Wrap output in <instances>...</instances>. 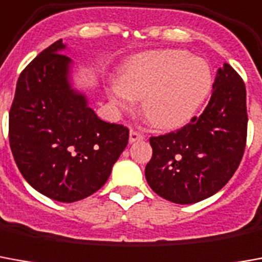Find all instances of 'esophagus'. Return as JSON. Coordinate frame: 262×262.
Listing matches in <instances>:
<instances>
[{"label": "esophagus", "mask_w": 262, "mask_h": 262, "mask_svg": "<svg viewBox=\"0 0 262 262\" xmlns=\"http://www.w3.org/2000/svg\"><path fill=\"white\" fill-rule=\"evenodd\" d=\"M144 135L143 133H140L139 130H135V129H132L130 133H129V142L130 143H135V142H140V140H143Z\"/></svg>", "instance_id": "1"}]
</instances>
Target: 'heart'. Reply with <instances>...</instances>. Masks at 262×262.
<instances>
[{"label": "heart", "instance_id": "heart-1", "mask_svg": "<svg viewBox=\"0 0 262 262\" xmlns=\"http://www.w3.org/2000/svg\"><path fill=\"white\" fill-rule=\"evenodd\" d=\"M213 72L207 62L180 49L155 51L135 56L109 96L115 106L130 111L142 99L144 118L159 129L187 123L207 99Z\"/></svg>", "mask_w": 262, "mask_h": 262}]
</instances>
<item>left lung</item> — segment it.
I'll list each match as a JSON object with an SVG mask.
<instances>
[{"label": "left lung", "instance_id": "8db88e82", "mask_svg": "<svg viewBox=\"0 0 262 262\" xmlns=\"http://www.w3.org/2000/svg\"><path fill=\"white\" fill-rule=\"evenodd\" d=\"M246 98L241 76L224 63L199 118L179 130L150 137L153 156L144 174L156 194L177 204H193L226 186L246 149Z\"/></svg>", "mask_w": 262, "mask_h": 262}]
</instances>
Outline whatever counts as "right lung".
Wrapping results in <instances>:
<instances>
[{
	"label": "right lung",
	"mask_w": 262,
	"mask_h": 262,
	"mask_svg": "<svg viewBox=\"0 0 262 262\" xmlns=\"http://www.w3.org/2000/svg\"><path fill=\"white\" fill-rule=\"evenodd\" d=\"M62 39L43 49L16 82L10 146L24 179L49 199L74 203L98 191L129 142V129L100 120L69 80Z\"/></svg>",
	"instance_id": "obj_1"
}]
</instances>
